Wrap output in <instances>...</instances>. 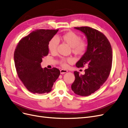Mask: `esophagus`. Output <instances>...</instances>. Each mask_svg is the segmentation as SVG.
Returning a JSON list of instances; mask_svg holds the SVG:
<instances>
[{"label": "esophagus", "mask_w": 128, "mask_h": 128, "mask_svg": "<svg viewBox=\"0 0 128 128\" xmlns=\"http://www.w3.org/2000/svg\"><path fill=\"white\" fill-rule=\"evenodd\" d=\"M68 72V70H65V69H61L60 70V73L61 74H64L67 72Z\"/></svg>", "instance_id": "1"}]
</instances>
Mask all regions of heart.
I'll return each mask as SVG.
<instances>
[{
  "label": "heart",
  "mask_w": 128,
  "mask_h": 128,
  "mask_svg": "<svg viewBox=\"0 0 128 128\" xmlns=\"http://www.w3.org/2000/svg\"><path fill=\"white\" fill-rule=\"evenodd\" d=\"M60 38L64 42L67 43L72 48V51L75 55L81 56L86 52L88 45L86 42L81 40V37L78 34L73 32H68L62 34ZM58 45L59 40L56 38H52L48 42V48L51 53H56ZM70 58H61L59 61V64L61 67L66 68L67 64L72 62Z\"/></svg>",
  "instance_id": "1"
}]
</instances>
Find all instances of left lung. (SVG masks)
<instances>
[{
  "label": "left lung",
  "instance_id": "1",
  "mask_svg": "<svg viewBox=\"0 0 128 128\" xmlns=\"http://www.w3.org/2000/svg\"><path fill=\"white\" fill-rule=\"evenodd\" d=\"M75 28L86 34L88 43L86 52L76 66L88 68L84 75L74 72L75 79L72 89L77 95L88 96L100 88L109 76L113 60L112 48L107 38L99 31L89 26Z\"/></svg>",
  "mask_w": 128,
  "mask_h": 128
}]
</instances>
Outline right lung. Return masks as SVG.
I'll list each match as a JSON object with an SVG mask.
<instances>
[{
    "label": "right lung",
    "instance_id": "1",
    "mask_svg": "<svg viewBox=\"0 0 128 128\" xmlns=\"http://www.w3.org/2000/svg\"><path fill=\"white\" fill-rule=\"evenodd\" d=\"M59 29H38L19 41L15 50V66L19 78L28 90L33 94H42L52 90L59 77V69L41 67L42 59L47 56L48 42Z\"/></svg>",
    "mask_w": 128,
    "mask_h": 128
}]
</instances>
